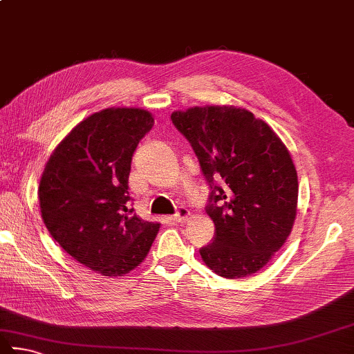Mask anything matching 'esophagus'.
Here are the masks:
<instances>
[{"label":"esophagus","mask_w":354,"mask_h":354,"mask_svg":"<svg viewBox=\"0 0 354 354\" xmlns=\"http://www.w3.org/2000/svg\"><path fill=\"white\" fill-rule=\"evenodd\" d=\"M189 215H190V212L187 209H185V207H178L176 214L171 215V220L176 221V223H183L184 220H187Z\"/></svg>","instance_id":"obj_1"}]
</instances>
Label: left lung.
I'll return each mask as SVG.
<instances>
[{
  "mask_svg": "<svg viewBox=\"0 0 354 354\" xmlns=\"http://www.w3.org/2000/svg\"><path fill=\"white\" fill-rule=\"evenodd\" d=\"M171 122L189 140L209 184L205 212L215 224L199 249L212 271L248 277L266 265L291 234L297 171L271 127L235 106H195Z\"/></svg>",
  "mask_w": 354,
  "mask_h": 354,
  "instance_id": "left-lung-1",
  "label": "left lung"
}]
</instances>
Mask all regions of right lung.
I'll return each mask as SVG.
<instances>
[{
  "mask_svg": "<svg viewBox=\"0 0 354 354\" xmlns=\"http://www.w3.org/2000/svg\"><path fill=\"white\" fill-rule=\"evenodd\" d=\"M151 114L108 108L80 122L50 155L38 187L41 216L53 239L83 266L115 277L142 261L158 223L134 214L128 194L131 159Z\"/></svg>",
  "mask_w": 354,
  "mask_h": 354,
  "instance_id": "obj_1",
  "label": "right lung"
}]
</instances>
